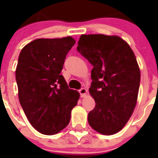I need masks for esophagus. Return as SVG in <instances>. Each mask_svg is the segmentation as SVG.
<instances>
[{"mask_svg": "<svg viewBox=\"0 0 158 158\" xmlns=\"http://www.w3.org/2000/svg\"><path fill=\"white\" fill-rule=\"evenodd\" d=\"M78 92H79V93H80L81 97H85V96H86V93H87V90H86L85 89H84V88L79 89V91Z\"/></svg>", "mask_w": 158, "mask_h": 158, "instance_id": "obj_1", "label": "esophagus"}]
</instances>
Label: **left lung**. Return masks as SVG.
Listing matches in <instances>:
<instances>
[{
	"label": "left lung",
	"mask_w": 158,
	"mask_h": 158,
	"mask_svg": "<svg viewBox=\"0 0 158 158\" xmlns=\"http://www.w3.org/2000/svg\"><path fill=\"white\" fill-rule=\"evenodd\" d=\"M77 49L93 66L89 93L96 106L88 115L89 125L103 135L116 134L136 106L140 69L135 54L115 35H82Z\"/></svg>",
	"instance_id": "1"
}]
</instances>
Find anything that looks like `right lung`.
Here are the masks:
<instances>
[{
  "instance_id": "obj_1",
  "label": "right lung",
  "mask_w": 158,
  "mask_h": 158,
  "mask_svg": "<svg viewBox=\"0 0 158 158\" xmlns=\"http://www.w3.org/2000/svg\"><path fill=\"white\" fill-rule=\"evenodd\" d=\"M75 40L38 39L19 53L16 69L19 103L35 129L47 135L58 133L70 121L80 94L61 75L65 57Z\"/></svg>"
}]
</instances>
